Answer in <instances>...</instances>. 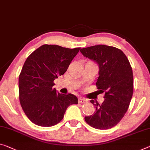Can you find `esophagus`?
<instances>
[{
	"instance_id": "1",
	"label": "esophagus",
	"mask_w": 150,
	"mask_h": 150,
	"mask_svg": "<svg viewBox=\"0 0 150 150\" xmlns=\"http://www.w3.org/2000/svg\"><path fill=\"white\" fill-rule=\"evenodd\" d=\"M86 101H87V100L84 98L80 97L79 98H78V103H84L85 102H86Z\"/></svg>"
}]
</instances>
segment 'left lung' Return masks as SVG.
<instances>
[{"label":"left lung","instance_id":"8db88e82","mask_svg":"<svg viewBox=\"0 0 150 150\" xmlns=\"http://www.w3.org/2000/svg\"><path fill=\"white\" fill-rule=\"evenodd\" d=\"M83 56L93 59L99 66L97 88L105 93L101 105L93 115L85 117L89 125L98 129H108L119 123L129 106L133 93V71L127 57L121 50L112 46L97 45L80 50Z\"/></svg>","mask_w":150,"mask_h":150}]
</instances>
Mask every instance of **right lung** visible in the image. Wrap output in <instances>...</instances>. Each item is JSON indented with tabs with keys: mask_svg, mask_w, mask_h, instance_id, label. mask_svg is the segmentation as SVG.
<instances>
[{
	"mask_svg": "<svg viewBox=\"0 0 150 150\" xmlns=\"http://www.w3.org/2000/svg\"><path fill=\"white\" fill-rule=\"evenodd\" d=\"M80 49L45 44L27 58L19 77V100L32 123L41 127L56 125L69 106L78 104L75 95L60 94L53 86L54 80L66 72Z\"/></svg>",
	"mask_w": 150,
	"mask_h": 150,
	"instance_id": "add662e5",
	"label": "right lung"
}]
</instances>
